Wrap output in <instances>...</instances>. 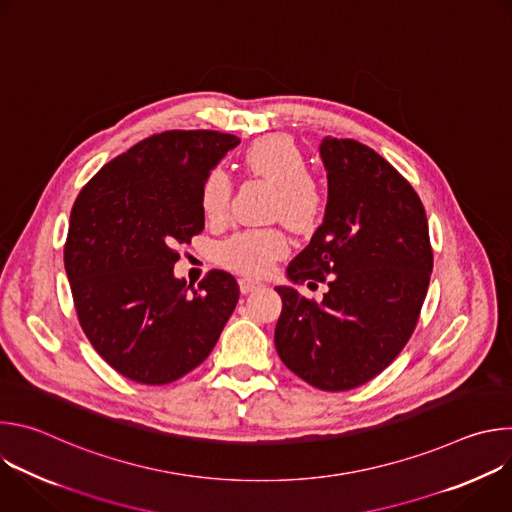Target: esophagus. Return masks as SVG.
Here are the masks:
<instances>
[{"label": "esophagus", "mask_w": 512, "mask_h": 512, "mask_svg": "<svg viewBox=\"0 0 512 512\" xmlns=\"http://www.w3.org/2000/svg\"><path fill=\"white\" fill-rule=\"evenodd\" d=\"M263 283L259 281V279H255V277H241L239 279V287H241V291L243 294H249V291H255V289H259Z\"/></svg>", "instance_id": "34e87169"}]
</instances>
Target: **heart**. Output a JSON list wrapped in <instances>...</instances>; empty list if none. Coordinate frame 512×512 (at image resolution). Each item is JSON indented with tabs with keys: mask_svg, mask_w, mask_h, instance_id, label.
Listing matches in <instances>:
<instances>
[{
	"mask_svg": "<svg viewBox=\"0 0 512 512\" xmlns=\"http://www.w3.org/2000/svg\"><path fill=\"white\" fill-rule=\"evenodd\" d=\"M243 168L269 184L273 194L269 214L291 229L312 231L326 210V192L308 172V158L300 145L285 135H267L243 152ZM231 178L223 168L206 172L200 184V208L210 223H223L229 214ZM289 249L287 237L277 227L245 229L218 247V261L241 273H263Z\"/></svg>",
	"mask_w": 512,
	"mask_h": 512,
	"instance_id": "1",
	"label": "heart"
}]
</instances>
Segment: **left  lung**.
I'll return each instance as SVG.
<instances>
[{"label": "left lung", "instance_id": "left-lung-1", "mask_svg": "<svg viewBox=\"0 0 512 512\" xmlns=\"http://www.w3.org/2000/svg\"><path fill=\"white\" fill-rule=\"evenodd\" d=\"M324 223L289 263L291 281H326L324 300L275 287L283 308L275 348L285 367L316 389L360 387L411 338L429 287L433 251L413 186L356 139L324 137Z\"/></svg>", "mask_w": 512, "mask_h": 512}]
</instances>
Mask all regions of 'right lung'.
Here are the masks:
<instances>
[{"instance_id":"add662e5","label":"right lung","mask_w":512,"mask_h":512,"mask_svg":"<svg viewBox=\"0 0 512 512\" xmlns=\"http://www.w3.org/2000/svg\"><path fill=\"white\" fill-rule=\"evenodd\" d=\"M241 139L208 129L150 135L103 166L70 212L64 267L79 324L99 356L141 385H168L210 354L239 302L212 269L174 277L178 247L204 229L200 184Z\"/></svg>"}]
</instances>
